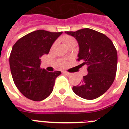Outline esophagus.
<instances>
[{
	"label": "esophagus",
	"instance_id": "34e87169",
	"mask_svg": "<svg viewBox=\"0 0 129 129\" xmlns=\"http://www.w3.org/2000/svg\"><path fill=\"white\" fill-rule=\"evenodd\" d=\"M63 74L66 75H67V76H71V75H72V73H69V72H63Z\"/></svg>",
	"mask_w": 129,
	"mask_h": 129
}]
</instances>
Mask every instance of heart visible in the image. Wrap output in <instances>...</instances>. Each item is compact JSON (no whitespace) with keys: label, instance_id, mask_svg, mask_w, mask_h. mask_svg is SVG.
<instances>
[{"label":"heart","instance_id":"obj_1","mask_svg":"<svg viewBox=\"0 0 129 129\" xmlns=\"http://www.w3.org/2000/svg\"><path fill=\"white\" fill-rule=\"evenodd\" d=\"M63 42L66 46H68L70 45L76 44V41L75 40L74 38L70 36H65L63 37Z\"/></svg>","mask_w":129,"mask_h":129}]
</instances>
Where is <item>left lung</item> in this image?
<instances>
[{
	"label": "left lung",
	"instance_id": "obj_1",
	"mask_svg": "<svg viewBox=\"0 0 129 129\" xmlns=\"http://www.w3.org/2000/svg\"><path fill=\"white\" fill-rule=\"evenodd\" d=\"M76 39L80 65L88 66V74L80 84L74 86L73 92L81 98L93 100L109 89L114 82L117 68V52L112 41L106 35L85 28L78 31H65Z\"/></svg>",
	"mask_w": 129,
	"mask_h": 129
}]
</instances>
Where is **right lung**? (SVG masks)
<instances>
[{"label":"right lung","instance_id":"right-lung-1","mask_svg":"<svg viewBox=\"0 0 129 129\" xmlns=\"http://www.w3.org/2000/svg\"><path fill=\"white\" fill-rule=\"evenodd\" d=\"M61 34L37 30L25 35L13 45L9 57L11 74L15 86L26 98L41 101L51 94L61 72H49L41 68V57L48 54Z\"/></svg>","mask_w":129,"mask_h":129}]
</instances>
